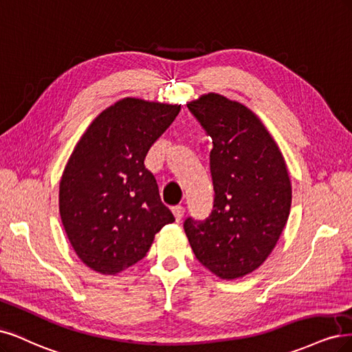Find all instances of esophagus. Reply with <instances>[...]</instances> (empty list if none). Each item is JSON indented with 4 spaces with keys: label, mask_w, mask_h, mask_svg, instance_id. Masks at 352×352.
Instances as JSON below:
<instances>
[{
    "label": "esophagus",
    "mask_w": 352,
    "mask_h": 352,
    "mask_svg": "<svg viewBox=\"0 0 352 352\" xmlns=\"http://www.w3.org/2000/svg\"><path fill=\"white\" fill-rule=\"evenodd\" d=\"M184 212H186V209H184V206H181V205L173 208V213H174V217H175L177 222H179L181 219L184 218Z\"/></svg>",
    "instance_id": "1"
}]
</instances>
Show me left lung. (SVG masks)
<instances>
[{
  "label": "left lung",
  "mask_w": 352,
  "mask_h": 352,
  "mask_svg": "<svg viewBox=\"0 0 352 352\" xmlns=\"http://www.w3.org/2000/svg\"><path fill=\"white\" fill-rule=\"evenodd\" d=\"M187 108L210 135L213 209L205 221L187 218L184 231L199 262L221 279L262 266L289 217L292 188L285 160L252 109L218 94Z\"/></svg>",
  "instance_id": "obj_1"
}]
</instances>
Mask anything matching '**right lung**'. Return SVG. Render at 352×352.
Masks as SVG:
<instances>
[{"label":"right lung","instance_id":"1","mask_svg":"<svg viewBox=\"0 0 352 352\" xmlns=\"http://www.w3.org/2000/svg\"><path fill=\"white\" fill-rule=\"evenodd\" d=\"M181 105L124 98L90 122L60 181V217L82 262L116 275L142 260L175 221L144 157Z\"/></svg>","mask_w":352,"mask_h":352}]
</instances>
